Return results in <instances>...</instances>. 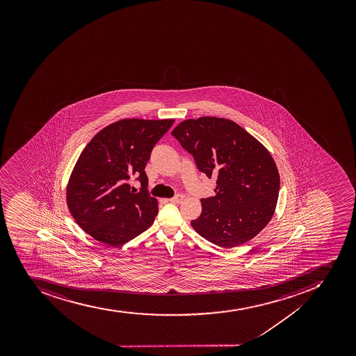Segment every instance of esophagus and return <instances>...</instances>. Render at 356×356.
<instances>
[{
    "mask_svg": "<svg viewBox=\"0 0 356 356\" xmlns=\"http://www.w3.org/2000/svg\"><path fill=\"white\" fill-rule=\"evenodd\" d=\"M182 200H183L182 195H175V197H173V198L168 199V202H174V204H179V202H182Z\"/></svg>",
    "mask_w": 356,
    "mask_h": 356,
    "instance_id": "34e87169",
    "label": "esophagus"
}]
</instances>
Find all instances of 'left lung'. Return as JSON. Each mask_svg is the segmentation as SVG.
Here are the masks:
<instances>
[{
    "label": "left lung",
    "mask_w": 356,
    "mask_h": 356,
    "mask_svg": "<svg viewBox=\"0 0 356 356\" xmlns=\"http://www.w3.org/2000/svg\"><path fill=\"white\" fill-rule=\"evenodd\" d=\"M195 158L198 170L216 179V195L202 199V215L191 220L214 245L232 248L261 232L277 207L280 175L268 149L227 118L183 120L172 131Z\"/></svg>",
    "instance_id": "8db88e82"
}]
</instances>
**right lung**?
I'll use <instances>...</instances> for the list:
<instances>
[{
	"label": "right lung",
	"instance_id": "add662e5",
	"mask_svg": "<svg viewBox=\"0 0 356 356\" xmlns=\"http://www.w3.org/2000/svg\"><path fill=\"white\" fill-rule=\"evenodd\" d=\"M173 123L120 120L101 129L81 152L67 183V206L92 238L118 247L154 223L158 202L145 190V168L154 145ZM133 175L142 182L138 194L127 183Z\"/></svg>",
	"mask_w": 356,
	"mask_h": 356
}]
</instances>
